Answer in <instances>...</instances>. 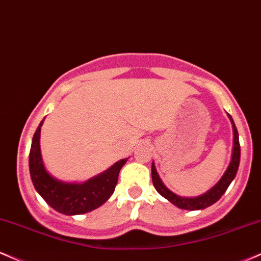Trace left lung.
Instances as JSON below:
<instances>
[{
  "label": "left lung",
  "mask_w": 261,
  "mask_h": 261,
  "mask_svg": "<svg viewBox=\"0 0 261 261\" xmlns=\"http://www.w3.org/2000/svg\"><path fill=\"white\" fill-rule=\"evenodd\" d=\"M229 121H231L232 129H233V149H232V156H231V162H229L227 170L225 171L223 176L220 178L219 182L216 183L213 188H210L209 191L205 192L204 194L199 195V197H193V198H187V197H180L177 195L176 193L167 188L164 185L160 176H159L158 171H156L155 164L152 162L151 165V178L152 183H154L155 189L158 191L165 199H167L171 204H173L174 206L179 207L183 210H203L209 207L210 205L216 203L220 198L222 197L223 193L227 191L228 186L231 185L232 180L234 179L236 174H237L238 166H240V160H241V146H240V138H238V132L236 128V124L232 119L231 115H228Z\"/></svg>",
  "instance_id": "obj_1"
}]
</instances>
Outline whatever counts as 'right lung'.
Instances as JSON below:
<instances>
[{
  "mask_svg": "<svg viewBox=\"0 0 261 261\" xmlns=\"http://www.w3.org/2000/svg\"><path fill=\"white\" fill-rule=\"evenodd\" d=\"M44 119L40 122L38 129L34 134L29 154L30 177L36 192L52 209L63 215H82L97 209L113 194L119 171L129 158L115 162L106 171L83 183L64 182L58 179L47 172L42 161L40 133Z\"/></svg>",
  "mask_w": 261,
  "mask_h": 261,
  "instance_id": "add662e5",
  "label": "right lung"
}]
</instances>
